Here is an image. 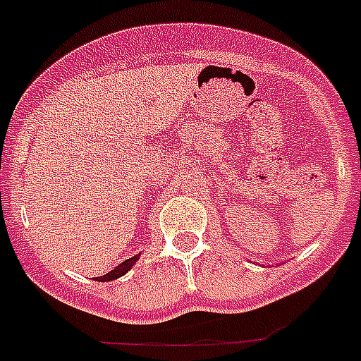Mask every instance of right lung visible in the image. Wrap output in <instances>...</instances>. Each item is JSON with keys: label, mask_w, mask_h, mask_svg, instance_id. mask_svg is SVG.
Wrapping results in <instances>:
<instances>
[{"label": "right lung", "mask_w": 361, "mask_h": 361, "mask_svg": "<svg viewBox=\"0 0 361 361\" xmlns=\"http://www.w3.org/2000/svg\"><path fill=\"white\" fill-rule=\"evenodd\" d=\"M138 257H140V255H135V257L127 258V260H125V262H121L120 266H116V268L112 269V271H109V274L103 275V277H99V281H114V279H120L121 275L127 274V271H129V269L133 268V266H135L136 260H138Z\"/></svg>", "instance_id": "right-lung-1"}]
</instances>
